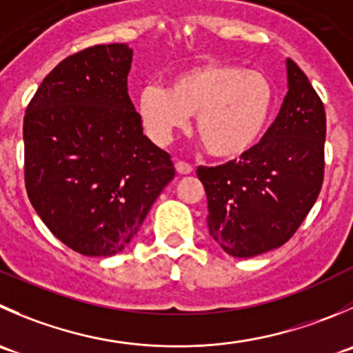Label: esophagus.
Wrapping results in <instances>:
<instances>
[{
  "label": "esophagus",
  "instance_id": "obj_1",
  "mask_svg": "<svg viewBox=\"0 0 353 353\" xmlns=\"http://www.w3.org/2000/svg\"><path fill=\"white\" fill-rule=\"evenodd\" d=\"M176 170L184 176V174H191V172H193V167H191L190 163L181 162V160H179V162H176Z\"/></svg>",
  "mask_w": 353,
  "mask_h": 353
}]
</instances>
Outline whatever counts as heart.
<instances>
[{"label": "heart", "mask_w": 353, "mask_h": 353, "mask_svg": "<svg viewBox=\"0 0 353 353\" xmlns=\"http://www.w3.org/2000/svg\"><path fill=\"white\" fill-rule=\"evenodd\" d=\"M276 107L268 75L228 61H203L176 72L169 85L146 84L136 110L157 145H165L194 115V132L210 157L236 160L263 139Z\"/></svg>", "instance_id": "1"}]
</instances>
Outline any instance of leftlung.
Wrapping results in <instances>:
<instances>
[{"label": "left lung", "instance_id": "left-lung-1", "mask_svg": "<svg viewBox=\"0 0 353 353\" xmlns=\"http://www.w3.org/2000/svg\"><path fill=\"white\" fill-rule=\"evenodd\" d=\"M288 93L253 152L219 167H198L212 239L239 259L285 245L319 196L324 177V105L307 75L286 60Z\"/></svg>", "mask_w": 353, "mask_h": 353}]
</instances>
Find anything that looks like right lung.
I'll return each instance as SVG.
<instances>
[{
    "mask_svg": "<svg viewBox=\"0 0 353 353\" xmlns=\"http://www.w3.org/2000/svg\"><path fill=\"white\" fill-rule=\"evenodd\" d=\"M131 61L124 43L67 57L41 82L23 119L30 203L85 256L122 252L176 176L169 153L143 134L128 94Z\"/></svg>",
    "mask_w": 353,
    "mask_h": 353,
    "instance_id": "right-lung-1",
    "label": "right lung"
}]
</instances>
